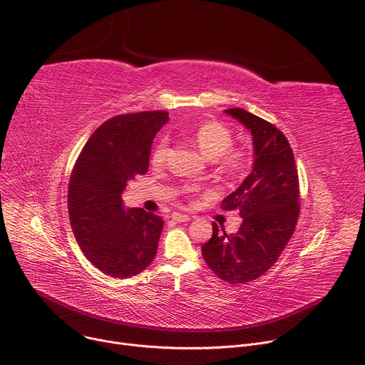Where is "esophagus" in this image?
<instances>
[{
	"mask_svg": "<svg viewBox=\"0 0 365 365\" xmlns=\"http://www.w3.org/2000/svg\"><path fill=\"white\" fill-rule=\"evenodd\" d=\"M172 218H173V221H176V222H187V221L190 220L189 215H186V214H179V212H175V214L172 215Z\"/></svg>",
	"mask_w": 365,
	"mask_h": 365,
	"instance_id": "obj_1",
	"label": "esophagus"
}]
</instances>
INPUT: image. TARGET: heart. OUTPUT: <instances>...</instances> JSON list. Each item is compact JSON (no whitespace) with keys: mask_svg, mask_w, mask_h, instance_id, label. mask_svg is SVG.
<instances>
[{"mask_svg":"<svg viewBox=\"0 0 365 365\" xmlns=\"http://www.w3.org/2000/svg\"><path fill=\"white\" fill-rule=\"evenodd\" d=\"M193 141L207 159L215 160L218 170L225 175L237 176L247 165V154L240 148H230L232 134L220 123L210 121L200 124L193 133ZM168 151L169 144L166 140H162L153 151V165H163L168 158Z\"/></svg>","mask_w":365,"mask_h":365,"instance_id":"b5f03b06","label":"heart"}]
</instances>
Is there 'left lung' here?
Here are the masks:
<instances>
[{
  "instance_id": "1",
  "label": "left lung",
  "mask_w": 365,
  "mask_h": 365,
  "mask_svg": "<svg viewBox=\"0 0 365 365\" xmlns=\"http://www.w3.org/2000/svg\"><path fill=\"white\" fill-rule=\"evenodd\" d=\"M224 113L251 134L252 168L221 203L225 211H240V230L228 235L214 222L202 255L220 279L237 284L259 277L277 262L297 222L299 182L293 151L280 130L241 108Z\"/></svg>"
}]
</instances>
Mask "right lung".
Returning <instances> with one entry per match:
<instances>
[{"label":"right lung","instance_id":"right-lung-1","mask_svg":"<svg viewBox=\"0 0 365 365\" xmlns=\"http://www.w3.org/2000/svg\"><path fill=\"white\" fill-rule=\"evenodd\" d=\"M168 121L166 111L114 117L92 133L73 168L68 190L73 235L89 262L111 277L141 273L158 252L162 217L125 207L121 195L147 173L153 138Z\"/></svg>","mask_w":365,"mask_h":365}]
</instances>
